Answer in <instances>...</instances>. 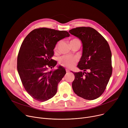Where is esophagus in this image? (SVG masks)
Wrapping results in <instances>:
<instances>
[{"label":"esophagus","mask_w":128,"mask_h":128,"mask_svg":"<svg viewBox=\"0 0 128 128\" xmlns=\"http://www.w3.org/2000/svg\"><path fill=\"white\" fill-rule=\"evenodd\" d=\"M66 72H70V70H68V69H66Z\"/></svg>","instance_id":"esophagus-1"}]
</instances>
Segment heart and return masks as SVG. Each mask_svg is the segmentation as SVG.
<instances>
[{
  "label": "heart",
  "instance_id": "1",
  "mask_svg": "<svg viewBox=\"0 0 128 128\" xmlns=\"http://www.w3.org/2000/svg\"><path fill=\"white\" fill-rule=\"evenodd\" d=\"M78 39H74L72 40L70 42L75 41V40H77ZM60 42H58L55 46L54 50H56ZM78 61V59L76 56H64L62 57H60L59 59L58 62L60 65L62 66L65 67V68H72L74 66L76 63Z\"/></svg>",
  "mask_w": 128,
  "mask_h": 128
}]
</instances>
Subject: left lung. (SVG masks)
Wrapping results in <instances>:
<instances>
[{"instance_id": "1", "label": "left lung", "mask_w": 128, "mask_h": 128, "mask_svg": "<svg viewBox=\"0 0 128 128\" xmlns=\"http://www.w3.org/2000/svg\"><path fill=\"white\" fill-rule=\"evenodd\" d=\"M69 32L82 43V56L78 68L89 72H72L75 75L72 83L73 91L86 100H95L103 93L112 74L110 46L102 35L90 27H79Z\"/></svg>"}]
</instances>
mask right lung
I'll return each instance as SVG.
<instances>
[{
  "instance_id": "obj_1",
  "label": "right lung",
  "mask_w": 128,
  "mask_h": 128,
  "mask_svg": "<svg viewBox=\"0 0 128 128\" xmlns=\"http://www.w3.org/2000/svg\"><path fill=\"white\" fill-rule=\"evenodd\" d=\"M65 30L40 28L24 39L17 59V70L26 92L36 100L44 102L56 95L58 85L66 74L61 66L49 70L57 63L51 58L59 40L70 36Z\"/></svg>"
}]
</instances>
